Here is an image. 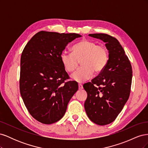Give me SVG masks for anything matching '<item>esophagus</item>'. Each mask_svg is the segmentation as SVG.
<instances>
[{
    "mask_svg": "<svg viewBox=\"0 0 148 148\" xmlns=\"http://www.w3.org/2000/svg\"><path fill=\"white\" fill-rule=\"evenodd\" d=\"M78 88L79 89H82L83 88V85L82 84H78Z\"/></svg>",
    "mask_w": 148,
    "mask_h": 148,
    "instance_id": "1",
    "label": "esophagus"
}]
</instances>
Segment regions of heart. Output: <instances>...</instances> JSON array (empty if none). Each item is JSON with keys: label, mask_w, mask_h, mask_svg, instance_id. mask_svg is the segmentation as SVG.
Masks as SVG:
<instances>
[{"label": "heart", "mask_w": 148, "mask_h": 148, "mask_svg": "<svg viewBox=\"0 0 148 148\" xmlns=\"http://www.w3.org/2000/svg\"><path fill=\"white\" fill-rule=\"evenodd\" d=\"M60 59L65 70L69 73L77 69L82 61L83 66L71 77L75 82L82 83L92 77L94 71L100 73L105 69L109 61V52L106 47L84 39L73 47L72 53L62 52Z\"/></svg>", "instance_id": "1"}]
</instances>
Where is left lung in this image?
Returning <instances> with one entry per match:
<instances>
[{"instance_id":"left-lung-1","label":"left lung","mask_w":148,"mask_h":148,"mask_svg":"<svg viewBox=\"0 0 148 148\" xmlns=\"http://www.w3.org/2000/svg\"><path fill=\"white\" fill-rule=\"evenodd\" d=\"M89 36L106 43L109 51V61L97 77L83 85L88 94L84 109L92 122L106 125L114 122L128 99L132 67L117 39L104 33Z\"/></svg>"}]
</instances>
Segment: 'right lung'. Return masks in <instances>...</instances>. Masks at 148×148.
<instances>
[{
    "label": "right lung",
    "mask_w": 148,
    "mask_h": 148,
    "mask_svg": "<svg viewBox=\"0 0 148 148\" xmlns=\"http://www.w3.org/2000/svg\"><path fill=\"white\" fill-rule=\"evenodd\" d=\"M82 36L41 31L25 46L21 56L20 91L32 117L52 124L64 115L70 100L78 89L69 81L60 54L69 42Z\"/></svg>",
    "instance_id": "right-lung-1"
}]
</instances>
